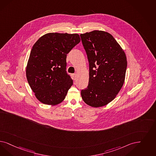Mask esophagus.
<instances>
[{
  "instance_id": "obj_1",
  "label": "esophagus",
  "mask_w": 156,
  "mask_h": 156,
  "mask_svg": "<svg viewBox=\"0 0 156 156\" xmlns=\"http://www.w3.org/2000/svg\"><path fill=\"white\" fill-rule=\"evenodd\" d=\"M73 78L74 80H75L76 78V74H73Z\"/></svg>"
}]
</instances>
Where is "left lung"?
<instances>
[{
    "instance_id": "8db88e82",
    "label": "left lung",
    "mask_w": 156,
    "mask_h": 156,
    "mask_svg": "<svg viewBox=\"0 0 156 156\" xmlns=\"http://www.w3.org/2000/svg\"><path fill=\"white\" fill-rule=\"evenodd\" d=\"M80 36L89 65V84L81 96L92 107H102L113 100L123 85L126 54L109 33L93 30Z\"/></svg>"
}]
</instances>
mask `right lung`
Returning a JSON list of instances; mask_svg holds the SVG:
<instances>
[{
    "mask_svg": "<svg viewBox=\"0 0 156 156\" xmlns=\"http://www.w3.org/2000/svg\"><path fill=\"white\" fill-rule=\"evenodd\" d=\"M78 34L49 33L33 46L27 62V82L38 100L55 105L62 102L73 81L66 72L67 54L80 42Z\"/></svg>",
    "mask_w": 156,
    "mask_h": 156,
    "instance_id": "1",
    "label": "right lung"
}]
</instances>
